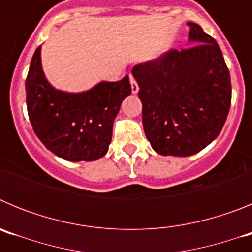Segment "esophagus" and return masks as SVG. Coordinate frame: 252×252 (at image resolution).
<instances>
[{
    "label": "esophagus",
    "instance_id": "obj_1",
    "mask_svg": "<svg viewBox=\"0 0 252 252\" xmlns=\"http://www.w3.org/2000/svg\"><path fill=\"white\" fill-rule=\"evenodd\" d=\"M130 82H131V91H132V93L133 94H136L137 92H139V84H137V82H136V79H135V78L132 77V75H131L130 77Z\"/></svg>",
    "mask_w": 252,
    "mask_h": 252
}]
</instances>
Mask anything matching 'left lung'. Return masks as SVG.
Instances as JSON below:
<instances>
[{
	"instance_id": "obj_1",
	"label": "left lung",
	"mask_w": 252,
	"mask_h": 252,
	"mask_svg": "<svg viewBox=\"0 0 252 252\" xmlns=\"http://www.w3.org/2000/svg\"><path fill=\"white\" fill-rule=\"evenodd\" d=\"M189 41L158 59L137 64L142 125L160 155L189 157L220 135L231 107V78L217 41L194 22Z\"/></svg>"
}]
</instances>
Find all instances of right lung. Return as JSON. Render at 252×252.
<instances>
[{
    "label": "right lung",
    "mask_w": 252,
    "mask_h": 252,
    "mask_svg": "<svg viewBox=\"0 0 252 252\" xmlns=\"http://www.w3.org/2000/svg\"><path fill=\"white\" fill-rule=\"evenodd\" d=\"M41 46L35 50L26 77V106L36 136L46 149L69 161H93L108 151L112 126L122 101L131 94L128 75L101 82L92 90H55L41 68Z\"/></svg>",
    "instance_id": "add662e5"
}]
</instances>
